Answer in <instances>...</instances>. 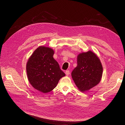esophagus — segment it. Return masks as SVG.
<instances>
[{"instance_id": "obj_1", "label": "esophagus", "mask_w": 125, "mask_h": 125, "mask_svg": "<svg viewBox=\"0 0 125 125\" xmlns=\"http://www.w3.org/2000/svg\"><path fill=\"white\" fill-rule=\"evenodd\" d=\"M65 73L66 75H69L70 74V71L69 70H66L65 71Z\"/></svg>"}]
</instances>
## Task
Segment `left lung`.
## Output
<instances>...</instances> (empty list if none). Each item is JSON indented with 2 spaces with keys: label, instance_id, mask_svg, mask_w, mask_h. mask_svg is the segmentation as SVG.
<instances>
[{
  "label": "left lung",
  "instance_id": "1",
  "mask_svg": "<svg viewBox=\"0 0 125 125\" xmlns=\"http://www.w3.org/2000/svg\"><path fill=\"white\" fill-rule=\"evenodd\" d=\"M102 73L103 67L99 58L89 51L78 56L77 66L72 71L71 76L79 89L85 91L99 83Z\"/></svg>",
  "mask_w": 125,
  "mask_h": 125
}]
</instances>
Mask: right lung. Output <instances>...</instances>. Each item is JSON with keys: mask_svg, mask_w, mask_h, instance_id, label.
Segmentation results:
<instances>
[{"mask_svg": "<svg viewBox=\"0 0 125 125\" xmlns=\"http://www.w3.org/2000/svg\"><path fill=\"white\" fill-rule=\"evenodd\" d=\"M52 49L40 46L34 52L26 64L29 81L35 89L44 93L51 91L65 73L53 58Z\"/></svg>", "mask_w": 125, "mask_h": 125, "instance_id": "obj_1", "label": "right lung"}]
</instances>
